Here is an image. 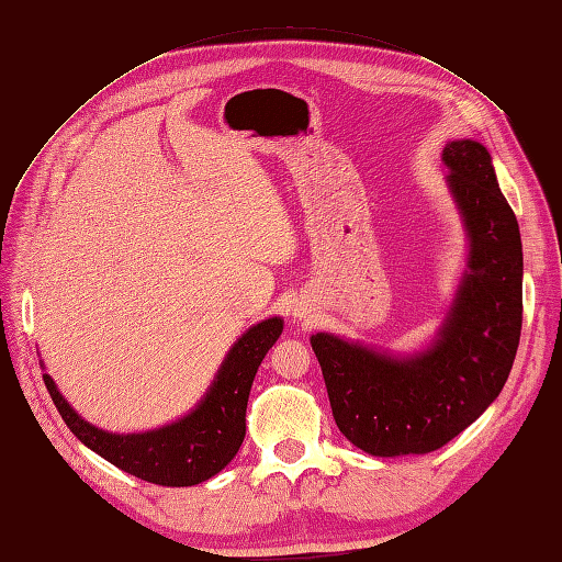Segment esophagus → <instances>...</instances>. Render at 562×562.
Wrapping results in <instances>:
<instances>
[{
	"label": "esophagus",
	"mask_w": 562,
	"mask_h": 562,
	"mask_svg": "<svg viewBox=\"0 0 562 562\" xmlns=\"http://www.w3.org/2000/svg\"><path fill=\"white\" fill-rule=\"evenodd\" d=\"M297 318H304V316H307V312H304V310H300V307H295V312H293Z\"/></svg>",
	"instance_id": "esophagus-1"
}]
</instances>
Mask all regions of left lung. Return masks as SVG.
Listing matches in <instances>:
<instances>
[{
	"label": "left lung",
	"mask_w": 562,
	"mask_h": 562,
	"mask_svg": "<svg viewBox=\"0 0 562 562\" xmlns=\"http://www.w3.org/2000/svg\"><path fill=\"white\" fill-rule=\"evenodd\" d=\"M440 159L469 250L431 342L394 353L333 333L310 337L339 431L372 457L443 448L499 396L516 359L522 326L518 220L479 140H450Z\"/></svg>",
	"instance_id": "8db88e82"
}]
</instances>
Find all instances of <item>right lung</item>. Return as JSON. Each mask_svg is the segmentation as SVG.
Listing matches in <instances>:
<instances>
[{"label": "right lung", "instance_id": "1", "mask_svg": "<svg viewBox=\"0 0 562 562\" xmlns=\"http://www.w3.org/2000/svg\"><path fill=\"white\" fill-rule=\"evenodd\" d=\"M281 333V316L255 323L229 347L206 394L192 411L147 431L112 434L98 429L65 401L54 378L46 372L44 384L70 431L116 469L155 485H199L223 471L239 452L246 436V405L255 372Z\"/></svg>", "mask_w": 562, "mask_h": 562}]
</instances>
